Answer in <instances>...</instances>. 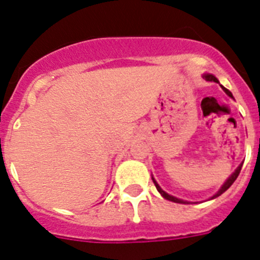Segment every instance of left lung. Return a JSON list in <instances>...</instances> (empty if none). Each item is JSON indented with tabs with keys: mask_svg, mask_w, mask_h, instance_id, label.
Here are the masks:
<instances>
[{
	"mask_svg": "<svg viewBox=\"0 0 260 260\" xmlns=\"http://www.w3.org/2000/svg\"><path fill=\"white\" fill-rule=\"evenodd\" d=\"M204 79L208 80V82H216V83H219V80H217V78L213 77L212 74H204ZM220 86H221V84H220ZM221 88L224 89L225 93H226V95L231 96V98H233V95H232V92H231V91H229V89H226V88H225V87H222V86H221ZM242 164H243V162H242ZM242 164H241L240 167H238L237 169H236V171H234V173L232 174L231 177H229L228 180L225 181L224 185H222L221 187H220L219 191L216 192V194L213 195V197H212V198H211V199H215V198H217V197H220V195H221L222 192L226 191V190H228L229 187H231V186L233 185V182H234V181H236V180H237L238 174H240L241 168H242ZM152 181H153V183H155V186H156V189H157V191L160 192V194H161L165 199H168V201H171V202H174V203H183V204H185V203H186V204L189 203V202L182 201V199H178V198H176V197H173V195H169V194H168V192H165L164 190H162L161 187H160V186H158V183L156 182L155 178H153V177H152Z\"/></svg>",
	"mask_w": 260,
	"mask_h": 260,
	"instance_id": "left-lung-1",
	"label": "left lung"
}]
</instances>
